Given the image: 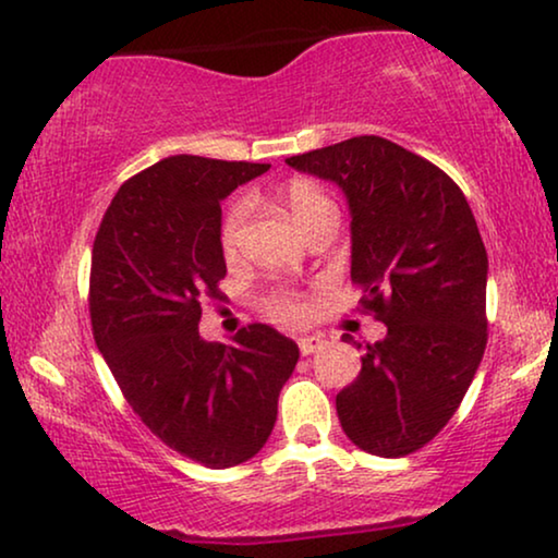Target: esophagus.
Masks as SVG:
<instances>
[{
	"instance_id": "esophagus-1",
	"label": "esophagus",
	"mask_w": 558,
	"mask_h": 558,
	"mask_svg": "<svg viewBox=\"0 0 558 558\" xmlns=\"http://www.w3.org/2000/svg\"><path fill=\"white\" fill-rule=\"evenodd\" d=\"M323 345H325V340L319 338V335H307V338L300 340V353L312 355V353H317V350H323Z\"/></svg>"
}]
</instances>
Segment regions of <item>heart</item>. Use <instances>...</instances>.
Returning a JSON list of instances; mask_svg holds the SVG:
<instances>
[{"instance_id":"heart-1","label":"heart","mask_w":558,"mask_h":558,"mask_svg":"<svg viewBox=\"0 0 558 558\" xmlns=\"http://www.w3.org/2000/svg\"><path fill=\"white\" fill-rule=\"evenodd\" d=\"M287 203L294 220L302 228L312 223L317 216H323V213L335 210L330 197H327L323 190L310 185V182H294V185L287 190ZM246 216H248L246 201H235L231 208L226 210L223 223H220V246H223L226 256H233L235 251H239L241 231H243V223H246ZM266 312H269L274 319H279V323L300 325L307 319L310 310L302 296H296L292 292H277L266 300Z\"/></svg>"}]
</instances>
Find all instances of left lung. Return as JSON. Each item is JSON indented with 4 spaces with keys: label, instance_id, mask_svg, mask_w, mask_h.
Instances as JSON below:
<instances>
[{
    "label": "left lung",
    "instance_id": "1",
    "mask_svg": "<svg viewBox=\"0 0 558 558\" xmlns=\"http://www.w3.org/2000/svg\"><path fill=\"white\" fill-rule=\"evenodd\" d=\"M287 165L342 187L350 277L388 330L365 345L361 373L335 399L342 432L378 457L416 452L452 418L487 345V251L468 197L437 165L384 136H353Z\"/></svg>",
    "mask_w": 558,
    "mask_h": 558
}]
</instances>
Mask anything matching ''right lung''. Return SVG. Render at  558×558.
Returning a JSON list of instances; mask_svg holds the SVG:
<instances>
[{"label":"right lung","instance_id":"1","mask_svg":"<svg viewBox=\"0 0 558 558\" xmlns=\"http://www.w3.org/2000/svg\"><path fill=\"white\" fill-rule=\"evenodd\" d=\"M271 165L174 155L126 180L98 226L88 310L96 345L151 434L205 468L254 457L300 348L269 325L205 342L201 304L226 277L220 201Z\"/></svg>","mask_w":558,"mask_h":558}]
</instances>
